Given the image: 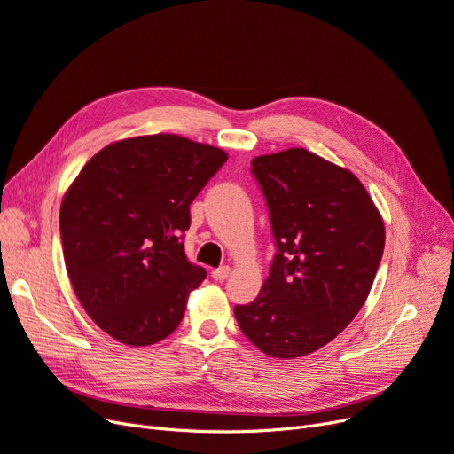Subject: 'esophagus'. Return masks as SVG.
<instances>
[{"label":"esophagus","mask_w":454,"mask_h":454,"mask_svg":"<svg viewBox=\"0 0 454 454\" xmlns=\"http://www.w3.org/2000/svg\"><path fill=\"white\" fill-rule=\"evenodd\" d=\"M228 275H230V267H228V265H223V267H218V270H213V271H211V277H213L215 280H218V282L226 280Z\"/></svg>","instance_id":"1"}]
</instances>
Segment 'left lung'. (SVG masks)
Masks as SVG:
<instances>
[{
	"label": "left lung",
	"instance_id": "8db88e82",
	"mask_svg": "<svg viewBox=\"0 0 454 454\" xmlns=\"http://www.w3.org/2000/svg\"><path fill=\"white\" fill-rule=\"evenodd\" d=\"M250 164L270 207L277 256L258 297L233 312L263 354L303 357L364 305L385 247L383 218L354 174L303 147Z\"/></svg>",
	"mask_w": 454,
	"mask_h": 454
}]
</instances>
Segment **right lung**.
Listing matches in <instances>:
<instances>
[{
    "mask_svg": "<svg viewBox=\"0 0 454 454\" xmlns=\"http://www.w3.org/2000/svg\"><path fill=\"white\" fill-rule=\"evenodd\" d=\"M226 151L177 134L114 142L82 168L59 211L63 258L91 320L127 346L174 333L206 270L184 256L192 200Z\"/></svg>",
    "mask_w": 454,
    "mask_h": 454,
    "instance_id": "right-lung-1",
    "label": "right lung"
}]
</instances>
